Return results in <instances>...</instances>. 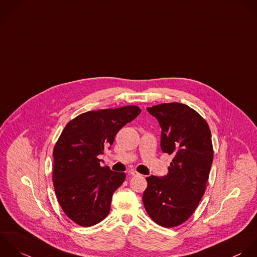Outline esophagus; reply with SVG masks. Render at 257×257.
Here are the masks:
<instances>
[{
    "instance_id": "34e87169",
    "label": "esophagus",
    "mask_w": 257,
    "mask_h": 257,
    "mask_svg": "<svg viewBox=\"0 0 257 257\" xmlns=\"http://www.w3.org/2000/svg\"><path fill=\"white\" fill-rule=\"evenodd\" d=\"M130 174H131L132 176H140V175H141L140 173H138V172L135 171V170H131V171H130Z\"/></svg>"
}]
</instances>
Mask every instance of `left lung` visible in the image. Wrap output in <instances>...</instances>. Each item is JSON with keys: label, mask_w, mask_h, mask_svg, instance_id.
Segmentation results:
<instances>
[{"label": "left lung", "mask_w": 257, "mask_h": 257, "mask_svg": "<svg viewBox=\"0 0 257 257\" xmlns=\"http://www.w3.org/2000/svg\"><path fill=\"white\" fill-rule=\"evenodd\" d=\"M162 129L161 150L173 160L165 176H149L143 193L148 215L163 227L186 221L201 200L213 161L207 122L189 106L164 103L147 108Z\"/></svg>", "instance_id": "obj_1"}]
</instances>
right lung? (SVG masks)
<instances>
[{
	"label": "right lung",
	"mask_w": 257,
	"mask_h": 257,
	"mask_svg": "<svg viewBox=\"0 0 257 257\" xmlns=\"http://www.w3.org/2000/svg\"><path fill=\"white\" fill-rule=\"evenodd\" d=\"M140 113L138 106L89 111L64 128L53 151V182L63 211L75 223L89 227L110 212L112 195L126 175L102 167L98 156Z\"/></svg>",
	"instance_id": "add662e5"
}]
</instances>
